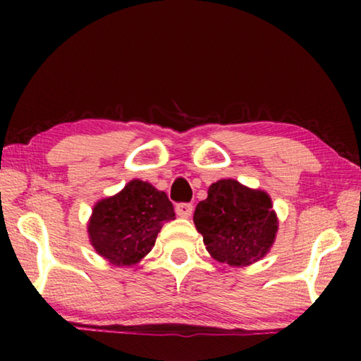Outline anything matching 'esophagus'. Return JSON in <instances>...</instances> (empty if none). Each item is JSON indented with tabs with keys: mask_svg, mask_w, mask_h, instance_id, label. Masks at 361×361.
<instances>
[{
	"mask_svg": "<svg viewBox=\"0 0 361 361\" xmlns=\"http://www.w3.org/2000/svg\"><path fill=\"white\" fill-rule=\"evenodd\" d=\"M192 212H194V205L187 204V202H180V204L176 205V214L182 216V219H189Z\"/></svg>",
	"mask_w": 361,
	"mask_h": 361,
	"instance_id": "34e87169",
	"label": "esophagus"
}]
</instances>
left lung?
<instances>
[{
    "instance_id": "obj_1",
    "label": "left lung",
    "mask_w": 361,
    "mask_h": 361,
    "mask_svg": "<svg viewBox=\"0 0 361 361\" xmlns=\"http://www.w3.org/2000/svg\"><path fill=\"white\" fill-rule=\"evenodd\" d=\"M194 224L212 258L230 266H248L263 258L278 231L269 195L233 179L209 187V197L195 207Z\"/></svg>"
}]
</instances>
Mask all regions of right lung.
Here are the masks:
<instances>
[{
  "instance_id": "obj_1",
  "label": "right lung",
  "mask_w": 361,
  "mask_h": 361,
  "mask_svg": "<svg viewBox=\"0 0 361 361\" xmlns=\"http://www.w3.org/2000/svg\"><path fill=\"white\" fill-rule=\"evenodd\" d=\"M176 219L166 192L135 179L93 207L88 236L95 251L116 266H133L156 243L166 221Z\"/></svg>"
}]
</instances>
